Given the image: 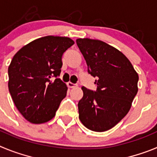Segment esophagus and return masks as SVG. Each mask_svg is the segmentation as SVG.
Listing matches in <instances>:
<instances>
[{
    "instance_id": "obj_1",
    "label": "esophagus",
    "mask_w": 157,
    "mask_h": 157,
    "mask_svg": "<svg viewBox=\"0 0 157 157\" xmlns=\"http://www.w3.org/2000/svg\"><path fill=\"white\" fill-rule=\"evenodd\" d=\"M67 86H68L69 88H74V87L77 86V84L72 83V82H68L67 83Z\"/></svg>"
}]
</instances>
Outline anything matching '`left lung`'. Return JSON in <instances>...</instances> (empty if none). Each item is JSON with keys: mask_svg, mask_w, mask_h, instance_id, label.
Here are the masks:
<instances>
[{"mask_svg": "<svg viewBox=\"0 0 157 157\" xmlns=\"http://www.w3.org/2000/svg\"><path fill=\"white\" fill-rule=\"evenodd\" d=\"M77 45L94 77L97 90L82 86L78 104L80 121L89 130L103 132L121 121L138 93V75L127 56L100 40L78 38Z\"/></svg>", "mask_w": 157, "mask_h": 157, "instance_id": "1", "label": "left lung"}]
</instances>
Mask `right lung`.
Listing matches in <instances>:
<instances>
[{
    "instance_id": "1",
    "label": "right lung",
    "mask_w": 157,
    "mask_h": 157,
    "mask_svg": "<svg viewBox=\"0 0 157 157\" xmlns=\"http://www.w3.org/2000/svg\"><path fill=\"white\" fill-rule=\"evenodd\" d=\"M74 41L70 37L45 36L24 45L8 67V90L14 104L30 123L40 124L55 116L67 87L57 78L63 53ZM57 78L52 81V78Z\"/></svg>"
}]
</instances>
